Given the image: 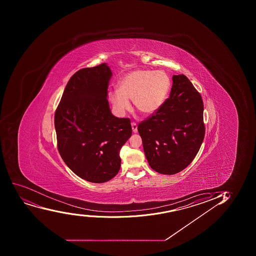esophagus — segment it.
Masks as SVG:
<instances>
[{
    "instance_id": "34e87169",
    "label": "esophagus",
    "mask_w": 256,
    "mask_h": 256,
    "mask_svg": "<svg viewBox=\"0 0 256 256\" xmlns=\"http://www.w3.org/2000/svg\"><path fill=\"white\" fill-rule=\"evenodd\" d=\"M132 132H134V134L138 132L137 124H135V122H132Z\"/></svg>"
}]
</instances>
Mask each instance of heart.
<instances>
[{
  "label": "heart",
  "mask_w": 256,
  "mask_h": 256,
  "mask_svg": "<svg viewBox=\"0 0 256 256\" xmlns=\"http://www.w3.org/2000/svg\"><path fill=\"white\" fill-rule=\"evenodd\" d=\"M171 86V79L165 72L137 69L119 81L118 89L109 92V101L119 115L130 111V100H132L140 114L150 116L164 104Z\"/></svg>",
  "instance_id": "heart-1"
}]
</instances>
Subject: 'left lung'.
I'll return each mask as SVG.
<instances>
[{
  "label": "left lung",
  "instance_id": "left-lung-1",
  "mask_svg": "<svg viewBox=\"0 0 256 256\" xmlns=\"http://www.w3.org/2000/svg\"><path fill=\"white\" fill-rule=\"evenodd\" d=\"M202 98L187 76H172L170 98L138 130L148 164L156 172L172 175L184 170L204 138Z\"/></svg>",
  "mask_w": 256,
  "mask_h": 256
}]
</instances>
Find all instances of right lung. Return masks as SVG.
<instances>
[{"label": "right lung", "instance_id": "add662e5", "mask_svg": "<svg viewBox=\"0 0 256 256\" xmlns=\"http://www.w3.org/2000/svg\"><path fill=\"white\" fill-rule=\"evenodd\" d=\"M112 75L106 64L76 72L54 118L64 162L78 177L96 184L116 176L121 166L119 152L132 135L130 119L116 118L109 108Z\"/></svg>", "mask_w": 256, "mask_h": 256}]
</instances>
